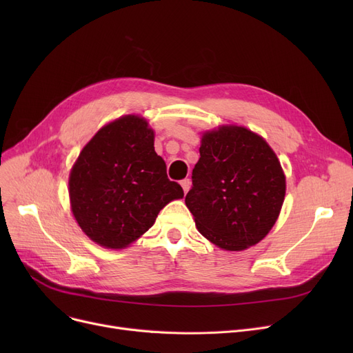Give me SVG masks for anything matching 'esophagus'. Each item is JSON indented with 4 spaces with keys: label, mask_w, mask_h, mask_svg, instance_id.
<instances>
[{
    "label": "esophagus",
    "mask_w": 353,
    "mask_h": 353,
    "mask_svg": "<svg viewBox=\"0 0 353 353\" xmlns=\"http://www.w3.org/2000/svg\"><path fill=\"white\" fill-rule=\"evenodd\" d=\"M180 184H181V188H183V192H184V193H188V192H189V189H190V184H192V181H190L189 179H184V180H181V181H180Z\"/></svg>",
    "instance_id": "obj_1"
}]
</instances>
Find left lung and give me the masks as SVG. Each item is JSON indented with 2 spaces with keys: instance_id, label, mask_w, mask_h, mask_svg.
I'll return each mask as SVG.
<instances>
[{
  "instance_id": "obj_1",
  "label": "left lung",
  "mask_w": 353,
  "mask_h": 353,
  "mask_svg": "<svg viewBox=\"0 0 353 353\" xmlns=\"http://www.w3.org/2000/svg\"><path fill=\"white\" fill-rule=\"evenodd\" d=\"M186 206L199 232L225 250H243L269 233L286 181L269 144L250 130L225 125L203 134Z\"/></svg>"
}]
</instances>
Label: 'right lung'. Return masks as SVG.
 <instances>
[{"label": "right lung", "mask_w": 353, "mask_h": 353, "mask_svg": "<svg viewBox=\"0 0 353 353\" xmlns=\"http://www.w3.org/2000/svg\"><path fill=\"white\" fill-rule=\"evenodd\" d=\"M71 210L100 246L123 249L150 229L167 203L183 197L154 152L145 120L125 116L99 130L70 174Z\"/></svg>", "instance_id": "add662e5"}]
</instances>
